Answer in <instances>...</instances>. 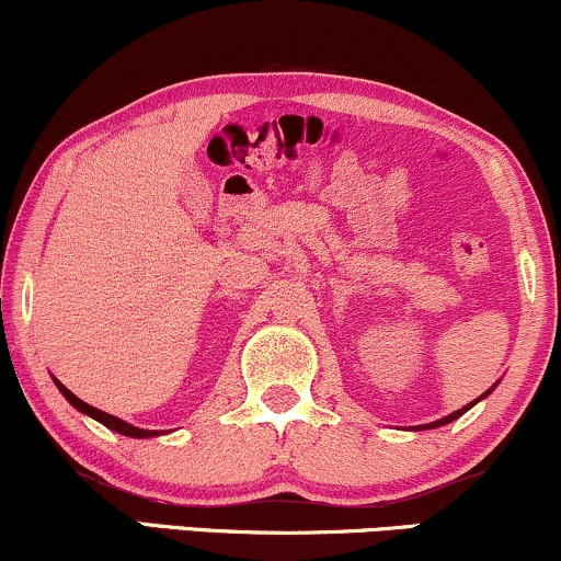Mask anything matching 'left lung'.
<instances>
[{"label":"left lung","mask_w":561,"mask_h":561,"mask_svg":"<svg viewBox=\"0 0 561 561\" xmlns=\"http://www.w3.org/2000/svg\"><path fill=\"white\" fill-rule=\"evenodd\" d=\"M489 392H492V390H489ZM489 392H486V396H489ZM481 398H483V396H481ZM481 398H476V400H473V403H468L466 408H460V411L449 413V416H445V419H439V421H432V424H424V426H416V428H437V426H445V424H449V421L460 419V416H462V413H466V411H468V408H473L476 403H479V400H481Z\"/></svg>","instance_id":"1"}]
</instances>
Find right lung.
I'll list each match as a JSON object with an SVG mask.
<instances>
[{"label":"right lung","instance_id":"right-lung-1","mask_svg":"<svg viewBox=\"0 0 561 561\" xmlns=\"http://www.w3.org/2000/svg\"><path fill=\"white\" fill-rule=\"evenodd\" d=\"M54 382H57V379H54ZM57 387H59V392H61V396H65V398L69 400V403H72L75 408H78L80 413H85V416L95 419V421H101L103 426H108V428H112V432H119V434H124V437L145 439V437H158V434H161V432H148V428H137V426H133V424H127V421H122V419L112 416V413H106V411H99V408L88 405L85 400H80L78 396H75V392H69L67 387L61 385V382H57Z\"/></svg>","mask_w":561,"mask_h":561}]
</instances>
